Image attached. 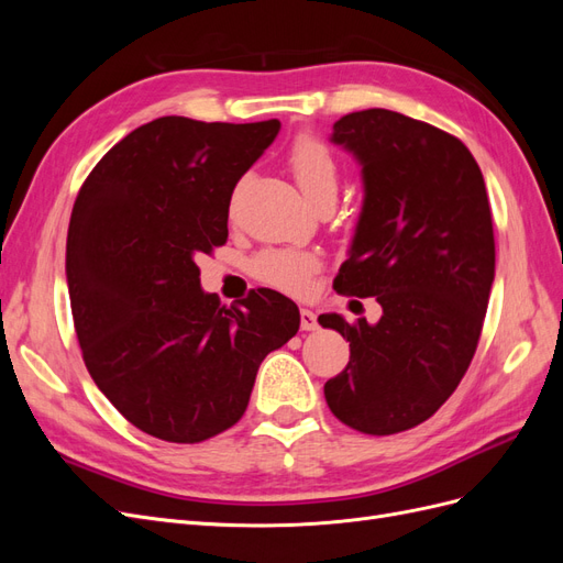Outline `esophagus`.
Here are the masks:
<instances>
[{"mask_svg":"<svg viewBox=\"0 0 563 563\" xmlns=\"http://www.w3.org/2000/svg\"><path fill=\"white\" fill-rule=\"evenodd\" d=\"M319 327L317 323V314L312 310H300V329L302 331H314Z\"/></svg>","mask_w":563,"mask_h":563,"instance_id":"1","label":"esophagus"}]
</instances>
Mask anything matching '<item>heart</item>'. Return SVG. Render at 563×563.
<instances>
[{"instance_id":"b5f03b06","label":"heart","mask_w":563,"mask_h":563,"mask_svg":"<svg viewBox=\"0 0 563 563\" xmlns=\"http://www.w3.org/2000/svg\"><path fill=\"white\" fill-rule=\"evenodd\" d=\"M288 166H291L302 195L308 197L314 207H319L323 201H335L340 187V164L329 145L305 135V139L296 141V145L291 147ZM319 267V253L294 246L265 249L255 255L251 263V272L255 279L294 296L308 294L312 275Z\"/></svg>"}]
</instances>
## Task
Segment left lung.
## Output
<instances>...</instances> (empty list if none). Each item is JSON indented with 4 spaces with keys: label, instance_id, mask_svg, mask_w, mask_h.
Here are the masks:
<instances>
[{
    "label": "left lung",
    "instance_id": "1",
    "mask_svg": "<svg viewBox=\"0 0 563 563\" xmlns=\"http://www.w3.org/2000/svg\"><path fill=\"white\" fill-rule=\"evenodd\" d=\"M331 141L360 159L364 209L333 288L376 298L378 323L321 314L350 340L323 385L331 413L364 434L411 430L439 411L479 345L496 240L479 164L455 135L373 108L340 117Z\"/></svg>",
    "mask_w": 563,
    "mask_h": 563
}]
</instances>
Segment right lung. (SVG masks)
Returning a JSON list of instances; mask_svg holds the SVG:
<instances>
[{
	"instance_id": "obj_1",
	"label": "right lung",
	"mask_w": 563,
	"mask_h": 563,
	"mask_svg": "<svg viewBox=\"0 0 563 563\" xmlns=\"http://www.w3.org/2000/svg\"><path fill=\"white\" fill-rule=\"evenodd\" d=\"M279 126L159 117L108 150L79 187L65 275L81 356L150 437L199 444L230 430L265 356L300 327L296 302L272 288L220 305L201 291L197 265L228 242L234 185Z\"/></svg>"
}]
</instances>
